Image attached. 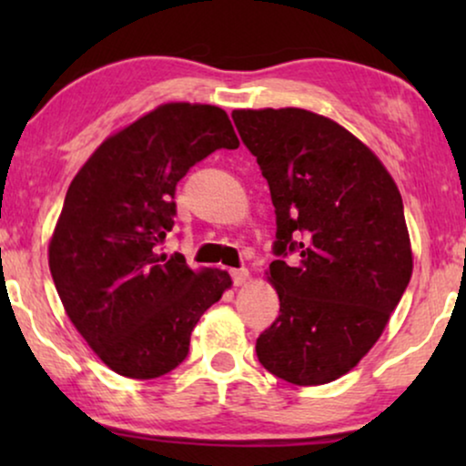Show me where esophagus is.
Segmentation results:
<instances>
[{
	"label": "esophagus",
	"mask_w": 466,
	"mask_h": 466,
	"mask_svg": "<svg viewBox=\"0 0 466 466\" xmlns=\"http://www.w3.org/2000/svg\"><path fill=\"white\" fill-rule=\"evenodd\" d=\"M231 278H233L235 286L244 284L248 279V269H246V267H239V269H231Z\"/></svg>",
	"instance_id": "esophagus-1"
}]
</instances>
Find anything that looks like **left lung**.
Instances as JSON below:
<instances>
[{
    "label": "left lung",
    "mask_w": 466,
    "mask_h": 466,
    "mask_svg": "<svg viewBox=\"0 0 466 466\" xmlns=\"http://www.w3.org/2000/svg\"><path fill=\"white\" fill-rule=\"evenodd\" d=\"M231 116L276 208L279 316L258 335V362L290 384H329L373 348L410 284L403 199L380 158L330 118L299 107Z\"/></svg>",
    "instance_id": "obj_1"
}]
</instances>
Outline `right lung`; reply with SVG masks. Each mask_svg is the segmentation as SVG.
I'll use <instances>...</instances> for the list:
<instances>
[{
  "instance_id": "1",
  "label": "right lung",
  "mask_w": 466,
  "mask_h": 466,
  "mask_svg": "<svg viewBox=\"0 0 466 466\" xmlns=\"http://www.w3.org/2000/svg\"><path fill=\"white\" fill-rule=\"evenodd\" d=\"M227 112L165 104L107 137L69 184L48 265L69 320L112 371L155 380L188 356L227 271L195 273L157 246L176 218V187L214 150H235Z\"/></svg>"
}]
</instances>
